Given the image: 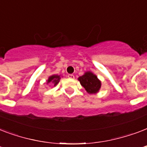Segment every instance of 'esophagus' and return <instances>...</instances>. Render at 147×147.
Wrapping results in <instances>:
<instances>
[{"mask_svg":"<svg viewBox=\"0 0 147 147\" xmlns=\"http://www.w3.org/2000/svg\"><path fill=\"white\" fill-rule=\"evenodd\" d=\"M68 78H70V79H74V78H75V76H74V75H72V74H69V75H68Z\"/></svg>","mask_w":147,"mask_h":147,"instance_id":"34e87169","label":"esophagus"}]
</instances>
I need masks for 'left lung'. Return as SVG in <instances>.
<instances>
[{
  "label": "left lung",
  "mask_w": 147,
  "mask_h": 147,
  "mask_svg": "<svg viewBox=\"0 0 147 147\" xmlns=\"http://www.w3.org/2000/svg\"><path fill=\"white\" fill-rule=\"evenodd\" d=\"M81 85L89 94H97L101 87V82L92 71H85L84 75L78 78Z\"/></svg>",
  "instance_id": "1"
}]
</instances>
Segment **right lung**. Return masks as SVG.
I'll use <instances>...</instances> for the list:
<instances>
[{"mask_svg": "<svg viewBox=\"0 0 147 147\" xmlns=\"http://www.w3.org/2000/svg\"><path fill=\"white\" fill-rule=\"evenodd\" d=\"M61 76H59V75H52L48 78L47 81V85H53V86H55L57 85V84L59 82L60 79H61Z\"/></svg>", "mask_w": 147, "mask_h": 147, "instance_id": "add662e5", "label": "right lung"}]
</instances>
